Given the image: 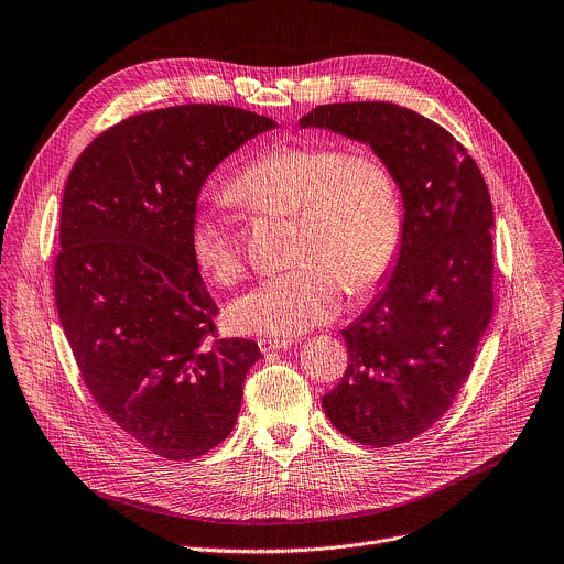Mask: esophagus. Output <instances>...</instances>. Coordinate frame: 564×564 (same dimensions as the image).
Wrapping results in <instances>:
<instances>
[{"mask_svg":"<svg viewBox=\"0 0 564 564\" xmlns=\"http://www.w3.org/2000/svg\"><path fill=\"white\" fill-rule=\"evenodd\" d=\"M292 345L290 338H272V336H265V338H259V347L263 354H274V351H281V349H288Z\"/></svg>","mask_w":564,"mask_h":564,"instance_id":"1","label":"esophagus"}]
</instances>
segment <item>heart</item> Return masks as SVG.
Returning <instances> with one entry per match:
<instances>
[{
  "mask_svg": "<svg viewBox=\"0 0 564 564\" xmlns=\"http://www.w3.org/2000/svg\"><path fill=\"white\" fill-rule=\"evenodd\" d=\"M228 195L252 210L296 213L294 259L239 296L230 323L243 334L296 336L332 321L343 296L377 290L403 239V197L392 167L377 154L338 145L276 143L248 161ZM191 254L217 285L246 272L243 235L230 215L199 210L191 224Z\"/></svg>",
  "mask_w": 564,
  "mask_h": 564,
  "instance_id": "1",
  "label": "heart"
}]
</instances>
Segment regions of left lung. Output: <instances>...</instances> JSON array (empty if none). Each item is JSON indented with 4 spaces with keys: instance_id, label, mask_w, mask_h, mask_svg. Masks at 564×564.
Listing matches in <instances>:
<instances>
[{
    "instance_id": "1",
    "label": "left lung",
    "mask_w": 564,
    "mask_h": 564,
    "mask_svg": "<svg viewBox=\"0 0 564 564\" xmlns=\"http://www.w3.org/2000/svg\"><path fill=\"white\" fill-rule=\"evenodd\" d=\"M299 123L369 143L399 178V259L373 303L343 329L347 369L323 410L356 443H408L449 410L494 314L487 183L443 126L397 104L316 106Z\"/></svg>"
}]
</instances>
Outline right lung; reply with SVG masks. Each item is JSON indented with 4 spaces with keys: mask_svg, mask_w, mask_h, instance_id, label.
<instances>
[{
    "mask_svg": "<svg viewBox=\"0 0 564 564\" xmlns=\"http://www.w3.org/2000/svg\"><path fill=\"white\" fill-rule=\"evenodd\" d=\"M276 128L257 112L187 104L101 132L75 161L62 202L55 301L101 412L148 452L191 460L232 432L250 338H219V314L191 254L210 172Z\"/></svg>",
    "mask_w": 564,
    "mask_h": 564,
    "instance_id": "right-lung-1",
    "label": "right lung"
}]
</instances>
